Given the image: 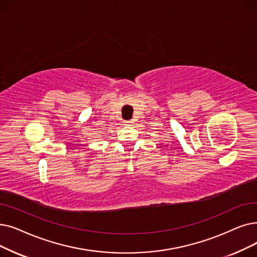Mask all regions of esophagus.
<instances>
[{
  "label": "esophagus",
  "instance_id": "esophagus-1",
  "mask_svg": "<svg viewBox=\"0 0 257 257\" xmlns=\"http://www.w3.org/2000/svg\"><path fill=\"white\" fill-rule=\"evenodd\" d=\"M132 122H133L132 119H130V120H124V125H126V126H131Z\"/></svg>",
  "mask_w": 257,
  "mask_h": 257
}]
</instances>
